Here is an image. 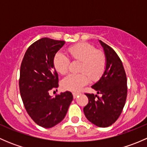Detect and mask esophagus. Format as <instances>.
<instances>
[{
	"instance_id": "1",
	"label": "esophagus",
	"mask_w": 147,
	"mask_h": 147,
	"mask_svg": "<svg viewBox=\"0 0 147 147\" xmlns=\"http://www.w3.org/2000/svg\"><path fill=\"white\" fill-rule=\"evenodd\" d=\"M80 94V92H73L72 93V95H73L74 98H76V97H78V95H79Z\"/></svg>"
}]
</instances>
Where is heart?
Segmentation results:
<instances>
[{
  "label": "heart",
  "instance_id": "b5f03b06",
  "mask_svg": "<svg viewBox=\"0 0 147 147\" xmlns=\"http://www.w3.org/2000/svg\"><path fill=\"white\" fill-rule=\"evenodd\" d=\"M71 58L80 61V74H69L61 81L63 90L78 91L92 80L96 81L102 76L106 69L107 57L101 50L87 42H80L68 48ZM70 60L61 52L55 53L53 65L58 73L65 75L69 69Z\"/></svg>",
  "mask_w": 147,
  "mask_h": 147
}]
</instances>
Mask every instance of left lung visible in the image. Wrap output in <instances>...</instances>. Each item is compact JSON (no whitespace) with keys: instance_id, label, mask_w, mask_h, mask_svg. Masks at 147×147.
<instances>
[{"instance_id":"left-lung-1","label":"left lung","mask_w":147,"mask_h":147,"mask_svg":"<svg viewBox=\"0 0 147 147\" xmlns=\"http://www.w3.org/2000/svg\"><path fill=\"white\" fill-rule=\"evenodd\" d=\"M107 57L106 69L100 80L92 88L101 94L85 93L88 104L83 109L87 119L100 127L112 125L119 117L127 96V75L122 62L116 52L100 40Z\"/></svg>"}]
</instances>
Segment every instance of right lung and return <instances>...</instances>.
<instances>
[{
  "instance_id": "right-lung-1",
  "label": "right lung",
  "mask_w": 147,
  "mask_h": 147,
  "mask_svg": "<svg viewBox=\"0 0 147 147\" xmlns=\"http://www.w3.org/2000/svg\"><path fill=\"white\" fill-rule=\"evenodd\" d=\"M63 40L43 38L29 46L20 65L19 88L28 114L37 124L51 128L65 118L73 96L66 91L52 98L49 91L58 87V75L53 65Z\"/></svg>"
}]
</instances>
